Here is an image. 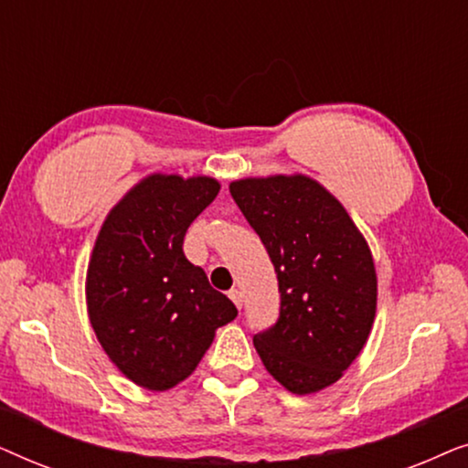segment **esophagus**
Instances as JSON below:
<instances>
[{"label": "esophagus", "mask_w": 468, "mask_h": 468, "mask_svg": "<svg viewBox=\"0 0 468 468\" xmlns=\"http://www.w3.org/2000/svg\"><path fill=\"white\" fill-rule=\"evenodd\" d=\"M228 296L236 306H239V309H242V292L239 290V287H232V290L228 292Z\"/></svg>", "instance_id": "esophagus-1"}]
</instances>
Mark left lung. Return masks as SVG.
Returning <instances> with one entry per match:
<instances>
[{
  "instance_id": "left-lung-1",
  "label": "left lung",
  "mask_w": 468,
  "mask_h": 468,
  "mask_svg": "<svg viewBox=\"0 0 468 468\" xmlns=\"http://www.w3.org/2000/svg\"><path fill=\"white\" fill-rule=\"evenodd\" d=\"M277 272V324L253 336L268 373L293 394L341 379L370 335L377 274L347 210L309 176L242 178L229 185Z\"/></svg>"
}]
</instances>
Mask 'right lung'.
I'll return each instance as SVG.
<instances>
[{
	"label": "right lung",
	"mask_w": 468,
	"mask_h": 468,
	"mask_svg": "<svg viewBox=\"0 0 468 468\" xmlns=\"http://www.w3.org/2000/svg\"><path fill=\"white\" fill-rule=\"evenodd\" d=\"M219 194L208 176L153 175L106 217L87 271L95 336L127 379L168 389L194 373L215 330L239 315L183 253L197 215Z\"/></svg>",
	"instance_id": "1"
}]
</instances>
